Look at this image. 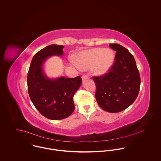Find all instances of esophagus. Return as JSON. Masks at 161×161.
Instances as JSON below:
<instances>
[{
    "instance_id": "34e87169",
    "label": "esophagus",
    "mask_w": 161,
    "mask_h": 161,
    "mask_svg": "<svg viewBox=\"0 0 161 161\" xmlns=\"http://www.w3.org/2000/svg\"><path fill=\"white\" fill-rule=\"evenodd\" d=\"M89 76H87V75H83L82 76V80H85L86 79H89Z\"/></svg>"
}]
</instances>
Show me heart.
Returning <instances> with one entry per match:
<instances>
[{"mask_svg":"<svg viewBox=\"0 0 161 161\" xmlns=\"http://www.w3.org/2000/svg\"><path fill=\"white\" fill-rule=\"evenodd\" d=\"M115 54L112 50L103 48H93L81 51L75 59V64L80 70L92 68L97 75L108 72L114 64Z\"/></svg>","mask_w":161,"mask_h":161,"instance_id":"1","label":"heart"}]
</instances>
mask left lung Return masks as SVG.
Masks as SVG:
<instances>
[{"label":"left lung","mask_w":161,"mask_h":161,"mask_svg":"<svg viewBox=\"0 0 161 161\" xmlns=\"http://www.w3.org/2000/svg\"><path fill=\"white\" fill-rule=\"evenodd\" d=\"M116 51L115 62L109 72L93 77L96 85L95 98L105 111L118 113L130 107L138 97L141 79L135 59L123 46L111 43Z\"/></svg>","instance_id":"obj_1"}]
</instances>
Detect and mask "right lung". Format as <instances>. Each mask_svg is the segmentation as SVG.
<instances>
[{
  "label": "right lung",
  "instance_id": "right-lung-1",
  "mask_svg": "<svg viewBox=\"0 0 161 161\" xmlns=\"http://www.w3.org/2000/svg\"><path fill=\"white\" fill-rule=\"evenodd\" d=\"M63 45H51L43 48L33 56L27 76L28 91L30 99L39 112L50 119L68 117L74 110L73 97L80 87L82 79L60 77L48 78L43 72L47 58L63 55Z\"/></svg>",
  "mask_w": 161,
  "mask_h": 161
}]
</instances>
